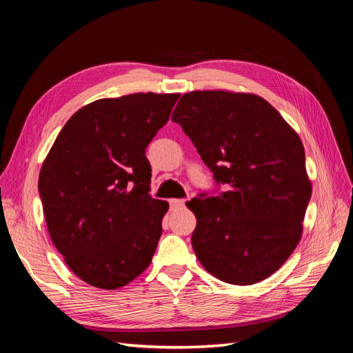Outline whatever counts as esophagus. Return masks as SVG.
<instances>
[{
	"mask_svg": "<svg viewBox=\"0 0 353 353\" xmlns=\"http://www.w3.org/2000/svg\"><path fill=\"white\" fill-rule=\"evenodd\" d=\"M169 205H170V209H174V210L183 209L185 206V200H183V199H172V200H169Z\"/></svg>",
	"mask_w": 353,
	"mask_h": 353,
	"instance_id": "34e87169",
	"label": "esophagus"
}]
</instances>
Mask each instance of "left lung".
I'll return each mask as SVG.
<instances>
[{
  "instance_id": "8db88e82",
  "label": "left lung",
  "mask_w": 353,
  "mask_h": 353,
  "mask_svg": "<svg viewBox=\"0 0 353 353\" xmlns=\"http://www.w3.org/2000/svg\"><path fill=\"white\" fill-rule=\"evenodd\" d=\"M183 126L225 193L187 201L197 219L191 244L218 280L250 285L268 279L301 241L312 185L293 128L259 95L223 90L181 97Z\"/></svg>"
}]
</instances>
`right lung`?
<instances>
[{
  "instance_id": "right-lung-1",
  "label": "right lung",
  "mask_w": 353,
  "mask_h": 353,
  "mask_svg": "<svg viewBox=\"0 0 353 353\" xmlns=\"http://www.w3.org/2000/svg\"><path fill=\"white\" fill-rule=\"evenodd\" d=\"M178 99L137 92L83 105L42 163L38 188L51 241L90 285L116 290L152 262L169 205L148 194L145 147Z\"/></svg>"
}]
</instances>
